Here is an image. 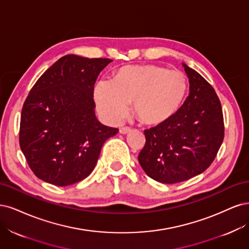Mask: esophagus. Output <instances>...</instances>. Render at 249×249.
<instances>
[{"instance_id": "1", "label": "esophagus", "mask_w": 249, "mask_h": 249, "mask_svg": "<svg viewBox=\"0 0 249 249\" xmlns=\"http://www.w3.org/2000/svg\"><path fill=\"white\" fill-rule=\"evenodd\" d=\"M130 130H131V128H130V127L124 126V127H121V128H120V133L126 134V133H128V132H130Z\"/></svg>"}]
</instances>
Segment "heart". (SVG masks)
I'll return each mask as SVG.
<instances>
[{"label": "heart", "mask_w": 249, "mask_h": 249, "mask_svg": "<svg viewBox=\"0 0 249 249\" xmlns=\"http://www.w3.org/2000/svg\"><path fill=\"white\" fill-rule=\"evenodd\" d=\"M187 78L179 70L157 65L126 66L114 81L102 79L95 87L94 97L100 115L119 122L133 101L134 113L147 124H159L179 109L187 92Z\"/></svg>", "instance_id": "b5f03b06"}]
</instances>
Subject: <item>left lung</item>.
Returning <instances> with one entry per match:
<instances>
[{
  "mask_svg": "<svg viewBox=\"0 0 249 249\" xmlns=\"http://www.w3.org/2000/svg\"><path fill=\"white\" fill-rule=\"evenodd\" d=\"M189 94L166 121L145 130L139 154L142 170L155 181L174 184L202 174L211 165L224 138L221 103L213 87L183 64Z\"/></svg>",
  "mask_w": 249,
  "mask_h": 249,
  "instance_id": "obj_1",
  "label": "left lung"
}]
</instances>
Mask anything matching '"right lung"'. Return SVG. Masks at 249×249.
<instances>
[{"label":"right lung","mask_w":249,"mask_h":249,"mask_svg":"<svg viewBox=\"0 0 249 249\" xmlns=\"http://www.w3.org/2000/svg\"><path fill=\"white\" fill-rule=\"evenodd\" d=\"M113 60L64 55L39 77L23 103L19 145L37 178L55 186L84 180L118 128L95 116L94 85Z\"/></svg>","instance_id":"right-lung-1"}]
</instances>
